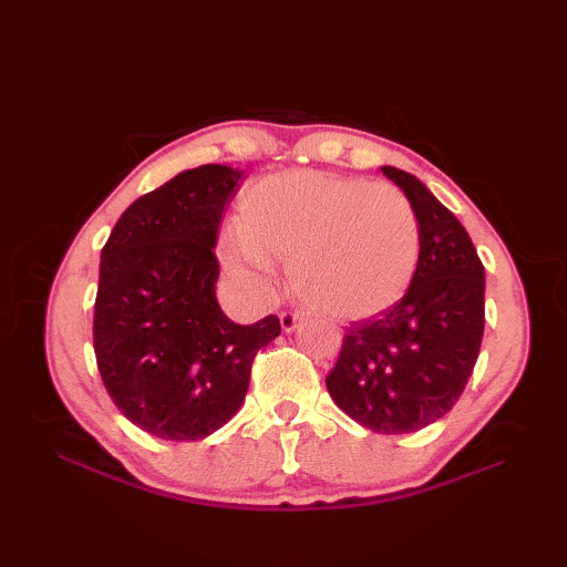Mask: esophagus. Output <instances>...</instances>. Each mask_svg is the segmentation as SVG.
Returning <instances> with one entry per match:
<instances>
[{"instance_id": "1", "label": "esophagus", "mask_w": 567, "mask_h": 567, "mask_svg": "<svg viewBox=\"0 0 567 567\" xmlns=\"http://www.w3.org/2000/svg\"><path fill=\"white\" fill-rule=\"evenodd\" d=\"M299 321H302V315H299V311H282L280 315V327L285 333H292Z\"/></svg>"}]
</instances>
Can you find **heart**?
<instances>
[{"label":"heart","mask_w":567,"mask_h":567,"mask_svg":"<svg viewBox=\"0 0 567 567\" xmlns=\"http://www.w3.org/2000/svg\"><path fill=\"white\" fill-rule=\"evenodd\" d=\"M421 234L400 189L321 171L260 177L240 199V226L221 236L226 272L268 292L272 260L290 262L292 292L323 317L360 321L412 287Z\"/></svg>","instance_id":"1"}]
</instances>
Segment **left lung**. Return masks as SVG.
Returning a JSON list of instances; mask_svg holds the SVG:
<instances>
[{
	"label": "left lung",
	"mask_w": 567,
	"mask_h": 567,
	"mask_svg": "<svg viewBox=\"0 0 567 567\" xmlns=\"http://www.w3.org/2000/svg\"><path fill=\"white\" fill-rule=\"evenodd\" d=\"M419 221L412 287L380 319L346 329L327 388L339 409L375 433H412L461 400L485 331V268L463 224L400 167L382 165Z\"/></svg>",
	"instance_id": "8db88e82"
}]
</instances>
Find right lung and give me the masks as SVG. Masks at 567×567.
<instances>
[{"label":"right lung","instance_id":"obj_1","mask_svg":"<svg viewBox=\"0 0 567 567\" xmlns=\"http://www.w3.org/2000/svg\"><path fill=\"white\" fill-rule=\"evenodd\" d=\"M244 171L199 165L138 197L102 248L94 355L106 392L155 439L199 441L246 400L252 358L280 319L248 327L216 302L224 207Z\"/></svg>","mask_w":567,"mask_h":567}]
</instances>
